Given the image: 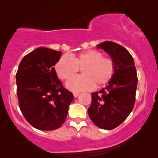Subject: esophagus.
Listing matches in <instances>:
<instances>
[{"label":"esophagus","mask_w":158,"mask_h":158,"mask_svg":"<svg viewBox=\"0 0 158 158\" xmlns=\"http://www.w3.org/2000/svg\"><path fill=\"white\" fill-rule=\"evenodd\" d=\"M73 96H74L75 98H76V97H77V96H79V93H73Z\"/></svg>","instance_id":"1"}]
</instances>
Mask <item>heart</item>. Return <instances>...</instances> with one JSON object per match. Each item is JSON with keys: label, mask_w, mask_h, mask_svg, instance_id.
I'll return each mask as SVG.
<instances>
[{"label": "heart", "mask_w": 158, "mask_h": 158, "mask_svg": "<svg viewBox=\"0 0 158 158\" xmlns=\"http://www.w3.org/2000/svg\"><path fill=\"white\" fill-rule=\"evenodd\" d=\"M82 68L81 76L74 77L66 82V87L73 92L90 90L105 85L112 79L115 71L114 60L104 57L96 50H89L79 53L74 57L64 54L54 65L57 75L61 80H68Z\"/></svg>", "instance_id": "heart-1"}]
</instances>
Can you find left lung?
<instances>
[{"instance_id":"obj_1","label":"left lung","mask_w":158,"mask_h":158,"mask_svg":"<svg viewBox=\"0 0 158 158\" xmlns=\"http://www.w3.org/2000/svg\"><path fill=\"white\" fill-rule=\"evenodd\" d=\"M103 49L115 64L112 79L100 91L92 93L89 118L98 127L112 130L123 122L135 106L138 77L133 57L126 48L114 42L96 46Z\"/></svg>"}]
</instances>
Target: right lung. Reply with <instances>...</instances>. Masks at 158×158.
<instances>
[{"instance_id":"right-lung-1","label":"right lung","mask_w":158,"mask_h":158,"mask_svg":"<svg viewBox=\"0 0 158 158\" xmlns=\"http://www.w3.org/2000/svg\"><path fill=\"white\" fill-rule=\"evenodd\" d=\"M61 55V51L39 47L23 57L16 73L19 108L26 120L38 130L59 128L74 99L54 69Z\"/></svg>"}]
</instances>
